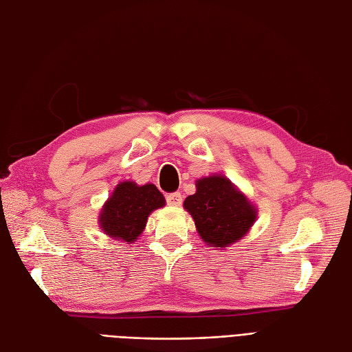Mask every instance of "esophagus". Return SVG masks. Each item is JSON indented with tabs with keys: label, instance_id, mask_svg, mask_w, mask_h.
Here are the masks:
<instances>
[{
	"label": "esophagus",
	"instance_id": "1",
	"mask_svg": "<svg viewBox=\"0 0 352 352\" xmlns=\"http://www.w3.org/2000/svg\"><path fill=\"white\" fill-rule=\"evenodd\" d=\"M166 199H167V204H168V206L177 207V206L182 204V195H180V192H172V194H168V195L166 197Z\"/></svg>",
	"mask_w": 352,
	"mask_h": 352
}]
</instances>
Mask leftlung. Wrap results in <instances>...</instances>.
I'll return each mask as SVG.
<instances>
[{"label": "left lung", "mask_w": 352, "mask_h": 352, "mask_svg": "<svg viewBox=\"0 0 352 352\" xmlns=\"http://www.w3.org/2000/svg\"><path fill=\"white\" fill-rule=\"evenodd\" d=\"M195 194L184 208L192 216L206 245L226 249L247 235L258 219V207L225 175L214 173L195 180Z\"/></svg>", "instance_id": "left-lung-1"}]
</instances>
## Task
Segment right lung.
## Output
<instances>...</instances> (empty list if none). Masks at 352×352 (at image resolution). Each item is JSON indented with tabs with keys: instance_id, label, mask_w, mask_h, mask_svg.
Here are the masks:
<instances>
[{
	"instance_id": "1",
	"label": "right lung",
	"mask_w": 352,
	"mask_h": 352,
	"mask_svg": "<svg viewBox=\"0 0 352 352\" xmlns=\"http://www.w3.org/2000/svg\"><path fill=\"white\" fill-rule=\"evenodd\" d=\"M164 206L166 198L154 184L138 185L124 180L102 206L99 228L112 240L131 244L144 232L149 214Z\"/></svg>"
}]
</instances>
